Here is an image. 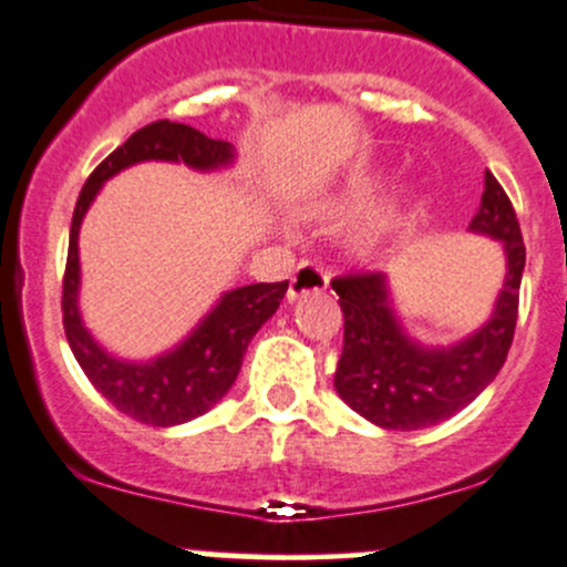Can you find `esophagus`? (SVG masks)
I'll list each match as a JSON object with an SVG mask.
<instances>
[{"label":"esophagus","instance_id":"esophagus-1","mask_svg":"<svg viewBox=\"0 0 567 567\" xmlns=\"http://www.w3.org/2000/svg\"><path fill=\"white\" fill-rule=\"evenodd\" d=\"M324 288H328V271L311 261H301L290 277L288 301H296V298L306 296V292H320Z\"/></svg>","mask_w":567,"mask_h":567}]
</instances>
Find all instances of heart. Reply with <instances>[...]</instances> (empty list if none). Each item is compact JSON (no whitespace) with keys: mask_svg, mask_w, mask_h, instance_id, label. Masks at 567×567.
Here are the masks:
<instances>
[{"mask_svg":"<svg viewBox=\"0 0 567 567\" xmlns=\"http://www.w3.org/2000/svg\"><path fill=\"white\" fill-rule=\"evenodd\" d=\"M383 194H386V178L381 173H368L360 178H351L349 184H343L338 192L328 194V197L317 202L309 210V216L320 220L322 226H351L365 220L375 209H379ZM415 197H402L392 202V205L381 207L373 219L368 220V226L357 237V256L373 258L386 247L389 239L394 237V231L400 229L405 220L415 213Z\"/></svg>","mask_w":567,"mask_h":567,"instance_id":"heart-1","label":"heart"}]
</instances>
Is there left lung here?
I'll list each match as a JSON object with an SVG mask.
<instances>
[{
  "label": "left lung",
  "mask_w": 567,
  "mask_h": 567,
  "mask_svg": "<svg viewBox=\"0 0 567 567\" xmlns=\"http://www.w3.org/2000/svg\"><path fill=\"white\" fill-rule=\"evenodd\" d=\"M470 231L498 239L506 256L504 288L491 320L453 347H421L396 320L386 275L333 279L343 311V351L336 392L375 426L413 432L451 419L498 375L517 324L525 245L509 197L485 173V192Z\"/></svg>",
  "instance_id": "obj_1"
}]
</instances>
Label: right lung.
I'll return each mask as SVG.
<instances>
[{"mask_svg": "<svg viewBox=\"0 0 567 567\" xmlns=\"http://www.w3.org/2000/svg\"><path fill=\"white\" fill-rule=\"evenodd\" d=\"M184 162L192 171H220L234 162L229 141L207 138L181 122L159 120L141 127L90 173L76 199L63 275V328L90 383L120 413L148 426H175L207 413L237 381L247 343L279 309L285 282H258L229 290L178 347L148 362L112 357L84 328L80 315V226L101 186L138 162Z\"/></svg>", "mask_w": 567, "mask_h": 567, "instance_id": "1", "label": "right lung"}]
</instances>
